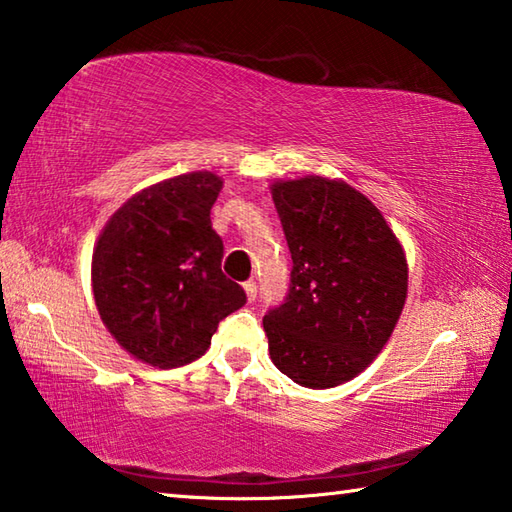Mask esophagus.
<instances>
[{
  "label": "esophagus",
  "instance_id": "34e87169",
  "mask_svg": "<svg viewBox=\"0 0 512 512\" xmlns=\"http://www.w3.org/2000/svg\"><path fill=\"white\" fill-rule=\"evenodd\" d=\"M243 287H245V294H247V298H249V301H256V294H258V285H256L254 281H247V283H243Z\"/></svg>",
  "mask_w": 512,
  "mask_h": 512
}]
</instances>
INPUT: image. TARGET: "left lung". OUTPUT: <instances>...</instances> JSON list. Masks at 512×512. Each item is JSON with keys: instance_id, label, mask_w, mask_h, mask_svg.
Here are the masks:
<instances>
[{"instance_id": "1", "label": "left lung", "mask_w": 512, "mask_h": 512, "mask_svg": "<svg viewBox=\"0 0 512 512\" xmlns=\"http://www.w3.org/2000/svg\"><path fill=\"white\" fill-rule=\"evenodd\" d=\"M274 205L292 254L289 289L263 327L278 370L323 390L368 368L397 325L408 265L381 211L345 182H276Z\"/></svg>"}]
</instances>
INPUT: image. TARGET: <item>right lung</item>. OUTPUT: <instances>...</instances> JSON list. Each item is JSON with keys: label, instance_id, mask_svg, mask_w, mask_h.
I'll use <instances>...</instances> for the list:
<instances>
[{"label": "right lung", "instance_id": "1", "mask_svg": "<svg viewBox=\"0 0 512 512\" xmlns=\"http://www.w3.org/2000/svg\"><path fill=\"white\" fill-rule=\"evenodd\" d=\"M223 180L194 171L140 191L115 211L93 252V296L124 350L156 368L205 354L218 323L247 303L220 269L211 207Z\"/></svg>", "mask_w": 512, "mask_h": 512}]
</instances>
